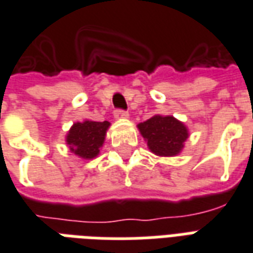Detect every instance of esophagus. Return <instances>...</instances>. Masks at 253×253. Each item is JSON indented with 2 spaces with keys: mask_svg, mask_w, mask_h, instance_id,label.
Masks as SVG:
<instances>
[{
  "mask_svg": "<svg viewBox=\"0 0 253 253\" xmlns=\"http://www.w3.org/2000/svg\"><path fill=\"white\" fill-rule=\"evenodd\" d=\"M115 119L116 120L129 119V113L125 111H121V109H117V111L115 112Z\"/></svg>",
  "mask_w": 253,
  "mask_h": 253,
  "instance_id": "esophagus-1",
  "label": "esophagus"
}]
</instances>
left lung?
Instances as JSON below:
<instances>
[{
	"mask_svg": "<svg viewBox=\"0 0 253 253\" xmlns=\"http://www.w3.org/2000/svg\"><path fill=\"white\" fill-rule=\"evenodd\" d=\"M152 153L160 157H172L181 153L189 137L187 125L173 116L155 115L137 125Z\"/></svg>",
	"mask_w": 253,
	"mask_h": 253,
	"instance_id": "8db88e82",
	"label": "left lung"
}]
</instances>
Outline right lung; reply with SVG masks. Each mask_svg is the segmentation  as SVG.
I'll list each match as a JSON object with an SVG mask.
<instances>
[{
    "instance_id": "1",
    "label": "right lung",
    "mask_w": 253,
    "mask_h": 253,
    "mask_svg": "<svg viewBox=\"0 0 253 253\" xmlns=\"http://www.w3.org/2000/svg\"><path fill=\"white\" fill-rule=\"evenodd\" d=\"M111 126L109 121H77L70 126L65 141L70 152L83 160H92L100 155L106 130Z\"/></svg>"
}]
</instances>
